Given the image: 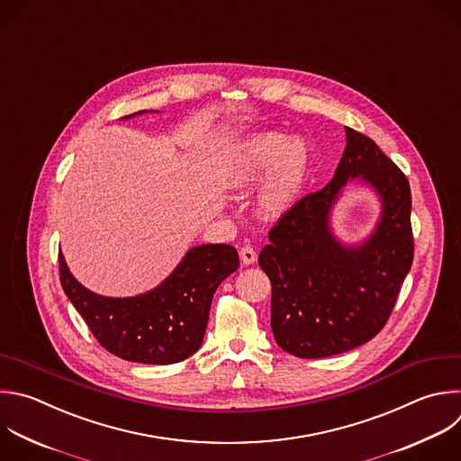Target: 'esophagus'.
<instances>
[{"label": "esophagus", "mask_w": 461, "mask_h": 461, "mask_svg": "<svg viewBox=\"0 0 461 461\" xmlns=\"http://www.w3.org/2000/svg\"><path fill=\"white\" fill-rule=\"evenodd\" d=\"M239 255H240L242 264H246V266H249V264H253L257 260V251L251 246H248V244L239 249Z\"/></svg>", "instance_id": "1"}]
</instances>
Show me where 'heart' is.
I'll use <instances>...</instances> for the list:
<instances>
[{"instance_id": "b5f03b06", "label": "heart", "mask_w": 461, "mask_h": 461, "mask_svg": "<svg viewBox=\"0 0 461 461\" xmlns=\"http://www.w3.org/2000/svg\"><path fill=\"white\" fill-rule=\"evenodd\" d=\"M275 165L262 190L260 208L266 215H278L294 203L305 177L308 151L302 142L289 144L287 137L276 131L257 133L230 153L222 179L230 188H246Z\"/></svg>"}]
</instances>
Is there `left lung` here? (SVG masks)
<instances>
[{
	"instance_id": "1",
	"label": "left lung",
	"mask_w": 461,
	"mask_h": 461,
	"mask_svg": "<svg viewBox=\"0 0 461 461\" xmlns=\"http://www.w3.org/2000/svg\"><path fill=\"white\" fill-rule=\"evenodd\" d=\"M346 135L330 185L287 208L258 255L271 280L273 337L298 358L340 355L375 339L393 313L414 257L405 174L371 137L349 126ZM355 176L379 192L383 217L364 245L346 249L327 221L339 190Z\"/></svg>"
}]
</instances>
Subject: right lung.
Segmentation results:
<instances>
[{
    "label": "right lung",
    "instance_id": "add662e5",
    "mask_svg": "<svg viewBox=\"0 0 461 461\" xmlns=\"http://www.w3.org/2000/svg\"><path fill=\"white\" fill-rule=\"evenodd\" d=\"M237 267L239 253L233 246L204 244L190 249L156 289L110 298L83 287L59 253L63 291L95 340L122 360L156 366L183 362L201 348L213 293Z\"/></svg>",
    "mask_w": 461,
    "mask_h": 461
}]
</instances>
